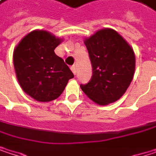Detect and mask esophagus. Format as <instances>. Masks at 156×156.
<instances>
[{
  "label": "esophagus",
  "mask_w": 156,
  "mask_h": 156,
  "mask_svg": "<svg viewBox=\"0 0 156 156\" xmlns=\"http://www.w3.org/2000/svg\"><path fill=\"white\" fill-rule=\"evenodd\" d=\"M70 69H71V71L73 72V74H74V75H76V72H77V70H76V67H75V66H72V67L70 68Z\"/></svg>",
  "instance_id": "1"
}]
</instances>
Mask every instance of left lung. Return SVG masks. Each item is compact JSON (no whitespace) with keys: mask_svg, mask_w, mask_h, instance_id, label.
<instances>
[{"mask_svg":"<svg viewBox=\"0 0 156 156\" xmlns=\"http://www.w3.org/2000/svg\"><path fill=\"white\" fill-rule=\"evenodd\" d=\"M93 75L82 91L95 103L106 106L118 100L130 86L136 69L133 48L115 30L105 28L86 38Z\"/></svg>","mask_w":156,"mask_h":156,"instance_id":"8db88e82","label":"left lung"}]
</instances>
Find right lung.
Segmentation results:
<instances>
[{"label":"right lung","instance_id":"obj_1","mask_svg":"<svg viewBox=\"0 0 156 156\" xmlns=\"http://www.w3.org/2000/svg\"><path fill=\"white\" fill-rule=\"evenodd\" d=\"M63 39L43 30H35L21 39L13 51L16 77L22 90L39 102H49L64 91L74 78L54 49Z\"/></svg>","mask_w":156,"mask_h":156}]
</instances>
